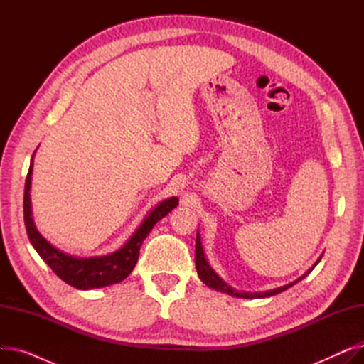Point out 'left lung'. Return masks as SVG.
Returning <instances> with one entry per match:
<instances>
[{"instance_id":"1","label":"left lung","mask_w":364,"mask_h":364,"mask_svg":"<svg viewBox=\"0 0 364 364\" xmlns=\"http://www.w3.org/2000/svg\"><path fill=\"white\" fill-rule=\"evenodd\" d=\"M320 258L314 262V265L311 267V269H309V272H305L299 279H296L295 282H291L289 284H284V286H280V288H276V289H272V291H265V292H240V291H236L233 289L232 286H228L214 270L213 267L209 265V262L206 261L205 258V252H203V246H202V242H200V236L198 233L196 236V251H195V262H196V270H198V274H199V279L206 284L209 286V288H213L215 291H220V292H224L227 295H232V296H236V298H245V299H255V298H267V296H273V295H277L286 289H289L291 286H294L295 283H298L299 280H302L305 276H309L311 273V270L314 269V267L318 264Z\"/></svg>"}]
</instances>
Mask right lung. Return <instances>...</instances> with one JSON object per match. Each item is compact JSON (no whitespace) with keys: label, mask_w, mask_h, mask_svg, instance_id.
<instances>
[{"label":"right lung","mask_w":364,"mask_h":364,"mask_svg":"<svg viewBox=\"0 0 364 364\" xmlns=\"http://www.w3.org/2000/svg\"><path fill=\"white\" fill-rule=\"evenodd\" d=\"M35 155V153H33ZM33 155L31 159V166L25 181V196H23V214L28 237L35 247V251L48 264L50 269L59 276L63 282L73 286L76 289H97L119 283L129 276L137 264L140 247L147 235L151 232L153 225L165 215H168L172 209L178 205V199L169 198L156 205L146 215L143 223L134 235L121 246L118 251L103 257H91L80 258L72 257L60 250L54 247L43 235L36 230L33 218H32V206H31V180H32V166Z\"/></svg>","instance_id":"obj_1"}]
</instances>
